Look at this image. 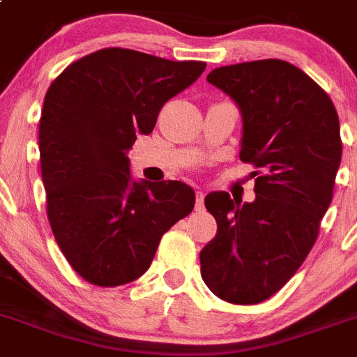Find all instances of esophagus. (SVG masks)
Returning a JSON list of instances; mask_svg holds the SVG:
<instances>
[{"mask_svg":"<svg viewBox=\"0 0 357 357\" xmlns=\"http://www.w3.org/2000/svg\"><path fill=\"white\" fill-rule=\"evenodd\" d=\"M195 209H197V211L204 209V192H202V190H197V192H195Z\"/></svg>","mask_w":357,"mask_h":357,"instance_id":"esophagus-1","label":"esophagus"}]
</instances>
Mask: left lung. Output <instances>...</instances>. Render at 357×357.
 <instances>
[{
	"label": "left lung",
	"instance_id": "obj_1",
	"mask_svg": "<svg viewBox=\"0 0 357 357\" xmlns=\"http://www.w3.org/2000/svg\"><path fill=\"white\" fill-rule=\"evenodd\" d=\"M208 82L238 105L239 158L262 176L254 202L206 195L218 231L201 252V275L220 299L255 305L287 284L317 239L342 160L338 114L314 79L282 59L220 66Z\"/></svg>",
	"mask_w": 357,
	"mask_h": 357
}]
</instances>
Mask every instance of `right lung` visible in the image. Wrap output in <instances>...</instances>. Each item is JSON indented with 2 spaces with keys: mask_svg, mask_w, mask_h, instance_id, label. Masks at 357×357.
I'll return each instance as SVG.
<instances>
[{
  "mask_svg": "<svg viewBox=\"0 0 357 357\" xmlns=\"http://www.w3.org/2000/svg\"><path fill=\"white\" fill-rule=\"evenodd\" d=\"M204 68L112 47L66 66L47 89L38 148L49 224L89 284L116 287L144 275L162 236L194 209L185 183L133 179L128 149Z\"/></svg>",
  "mask_w": 357,
  "mask_h": 357,
  "instance_id": "add662e5",
  "label": "right lung"
}]
</instances>
